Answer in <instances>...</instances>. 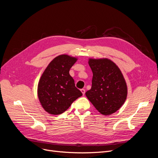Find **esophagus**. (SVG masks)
<instances>
[{"label":"esophagus","instance_id":"1","mask_svg":"<svg viewBox=\"0 0 158 158\" xmlns=\"http://www.w3.org/2000/svg\"><path fill=\"white\" fill-rule=\"evenodd\" d=\"M81 92L82 93L83 95H84V94H85V91L84 89H81Z\"/></svg>","mask_w":158,"mask_h":158}]
</instances>
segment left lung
Wrapping results in <instances>:
<instances>
[{
    "instance_id": "left-lung-1",
    "label": "left lung",
    "mask_w": 158,
    "mask_h": 158,
    "mask_svg": "<svg viewBox=\"0 0 158 158\" xmlns=\"http://www.w3.org/2000/svg\"><path fill=\"white\" fill-rule=\"evenodd\" d=\"M92 85L85 95L98 111L109 115L121 107L127 97V85L121 70L109 59H89Z\"/></svg>"
}]
</instances>
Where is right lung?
I'll return each instance as SVG.
<instances>
[{
  "instance_id": "obj_1",
  "label": "right lung",
  "mask_w": 158,
  "mask_h": 158,
  "mask_svg": "<svg viewBox=\"0 0 158 158\" xmlns=\"http://www.w3.org/2000/svg\"><path fill=\"white\" fill-rule=\"evenodd\" d=\"M77 58L60 55L52 60L42 74L37 86V95L45 111L59 114L67 110L82 94L75 86L69 74Z\"/></svg>"
}]
</instances>
